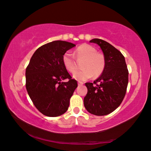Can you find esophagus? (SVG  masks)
Instances as JSON below:
<instances>
[{
    "instance_id": "1",
    "label": "esophagus",
    "mask_w": 151,
    "mask_h": 151,
    "mask_svg": "<svg viewBox=\"0 0 151 151\" xmlns=\"http://www.w3.org/2000/svg\"><path fill=\"white\" fill-rule=\"evenodd\" d=\"M83 85V82H78V86H81V85Z\"/></svg>"
}]
</instances>
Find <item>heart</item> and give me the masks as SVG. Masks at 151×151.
I'll return each mask as SVG.
<instances>
[{"instance_id": "heart-1", "label": "heart", "mask_w": 151, "mask_h": 151, "mask_svg": "<svg viewBox=\"0 0 151 151\" xmlns=\"http://www.w3.org/2000/svg\"><path fill=\"white\" fill-rule=\"evenodd\" d=\"M77 59H84L82 63L83 70L76 71L73 74V78L79 81H84L93 75H101L106 66L104 55L97 52V50L92 45L84 44L78 46L75 52ZM63 63L67 70L74 73L76 69L75 58L70 52H66L63 56Z\"/></svg>"}]
</instances>
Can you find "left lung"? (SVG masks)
Returning a JSON list of instances; mask_svg holds the SVG:
<instances>
[{
	"instance_id": "1",
	"label": "left lung",
	"mask_w": 151,
	"mask_h": 151,
	"mask_svg": "<svg viewBox=\"0 0 151 151\" xmlns=\"http://www.w3.org/2000/svg\"><path fill=\"white\" fill-rule=\"evenodd\" d=\"M104 52L106 66L101 75L93 83H86L87 93L84 98L86 109L95 116H106L119 106L125 97L128 70L124 56L104 40L93 39Z\"/></svg>"
}]
</instances>
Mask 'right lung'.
Listing matches in <instances>:
<instances>
[{"mask_svg":"<svg viewBox=\"0 0 151 151\" xmlns=\"http://www.w3.org/2000/svg\"><path fill=\"white\" fill-rule=\"evenodd\" d=\"M75 44L54 41L34 52L25 71L26 89L35 107L49 117L61 116L68 110L77 81L63 63V56ZM68 79L66 82L63 81Z\"/></svg>","mask_w":151,"mask_h":151,"instance_id":"1","label":"right lung"}]
</instances>
